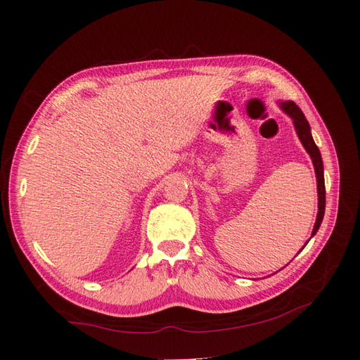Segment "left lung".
Wrapping results in <instances>:
<instances>
[{"label": "left lung", "instance_id": "obj_1", "mask_svg": "<svg viewBox=\"0 0 360 360\" xmlns=\"http://www.w3.org/2000/svg\"><path fill=\"white\" fill-rule=\"evenodd\" d=\"M280 108L285 111L288 116L292 119L294 122V128H295V133L298 136V139H300L302 145L307 150V153L309 155L311 160H312V165H314V172H316V178H317V196H319V212H317V218H316V224L314 229H312V233H311V238L314 236L319 231L320 224H322V219L325 215V178H323V160H322V155H320V151L317 148V145L312 139V134H311V127L308 124L307 117H304V114L302 112V110L298 108V106L292 102V101H285V102H278ZM309 241V240H308ZM308 241L304 243V246H307ZM303 246V248H304ZM302 248V249H303ZM300 249V250H302Z\"/></svg>", "mask_w": 360, "mask_h": 360}]
</instances>
